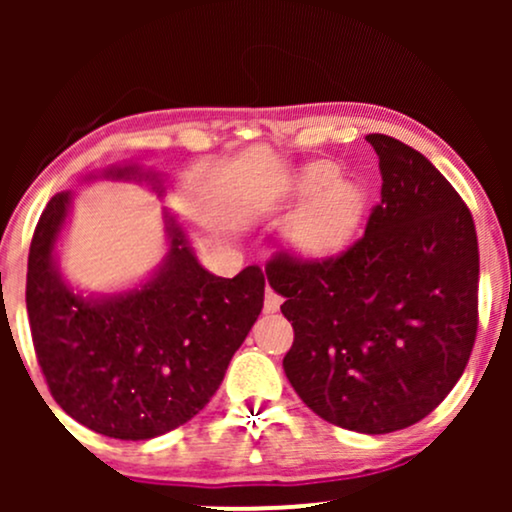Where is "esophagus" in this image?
I'll return each instance as SVG.
<instances>
[{
    "mask_svg": "<svg viewBox=\"0 0 512 512\" xmlns=\"http://www.w3.org/2000/svg\"><path fill=\"white\" fill-rule=\"evenodd\" d=\"M281 305V296L272 289H267V293H264V313H276Z\"/></svg>",
    "mask_w": 512,
    "mask_h": 512,
    "instance_id": "34e87169",
    "label": "esophagus"
}]
</instances>
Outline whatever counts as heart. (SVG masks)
<instances>
[{
	"label": "heart",
	"instance_id": "obj_1",
	"mask_svg": "<svg viewBox=\"0 0 512 512\" xmlns=\"http://www.w3.org/2000/svg\"><path fill=\"white\" fill-rule=\"evenodd\" d=\"M293 187L298 195L313 197L289 226L293 248L305 255H327L342 248L361 219V190L351 182H337V168L330 163L308 166Z\"/></svg>",
	"mask_w": 512,
	"mask_h": 512
}]
</instances>
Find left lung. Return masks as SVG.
<instances>
[{"label":"left lung","mask_w":512,"mask_h":512,"mask_svg":"<svg viewBox=\"0 0 512 512\" xmlns=\"http://www.w3.org/2000/svg\"><path fill=\"white\" fill-rule=\"evenodd\" d=\"M380 204L339 255L267 262L293 327L286 378L320 419L349 431L407 428L448 397L479 325V243L472 211L419 151L385 134Z\"/></svg>","instance_id":"1"}]
</instances>
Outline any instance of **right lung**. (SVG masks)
Listing matches in <instances>:
<instances>
[{"instance_id":"right-lung-1","label":"right lung","mask_w":512,"mask_h":512,"mask_svg":"<svg viewBox=\"0 0 512 512\" xmlns=\"http://www.w3.org/2000/svg\"><path fill=\"white\" fill-rule=\"evenodd\" d=\"M129 178L134 168H120ZM72 195L48 202L28 252L26 308L50 395L72 419L120 440H149L197 416L264 303L257 264L233 279L197 262L168 216L170 250L139 289L84 298L62 281L55 243Z\"/></svg>"}]
</instances>
